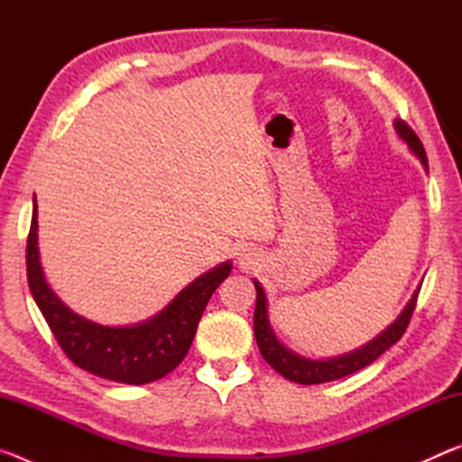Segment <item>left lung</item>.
Returning <instances> with one entry per match:
<instances>
[{"instance_id":"8db88e82","label":"left lung","mask_w":462,"mask_h":462,"mask_svg":"<svg viewBox=\"0 0 462 462\" xmlns=\"http://www.w3.org/2000/svg\"><path fill=\"white\" fill-rule=\"evenodd\" d=\"M393 128L405 144H408L410 151L418 156L421 167L428 171V159L426 151L421 146L420 138L416 136L408 124L402 120L393 122ZM256 287V308H254V338L259 344V350L264 361H267L273 369L279 374H283L285 379L293 383H301V385H318V383H328L346 377V374H353L356 371L365 369L366 365H371L374 358H379L387 348L393 346V344L402 338L405 328L410 324V318L413 314V308H416L418 291L411 293L410 301L405 303L402 314L395 318L393 324H389L385 330L374 336L363 346L350 350L346 355L340 356H330V358H308L293 353L291 348H287L283 342L277 338L275 330L269 322V303H267V293H264L263 285L259 281L253 279Z\"/></svg>"}]
</instances>
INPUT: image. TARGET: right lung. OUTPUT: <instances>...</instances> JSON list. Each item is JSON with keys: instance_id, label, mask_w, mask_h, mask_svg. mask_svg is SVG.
I'll use <instances>...</instances> for the list:
<instances>
[{"instance_id": "right-lung-1", "label": "right lung", "mask_w": 462, "mask_h": 462, "mask_svg": "<svg viewBox=\"0 0 462 462\" xmlns=\"http://www.w3.org/2000/svg\"><path fill=\"white\" fill-rule=\"evenodd\" d=\"M28 285L36 306L49 322L54 338L71 361L101 379L144 385L165 377L189 350L199 318L216 287L230 275L232 263L193 279L159 314L132 326H104L65 306L44 277L38 250V206H32V226L26 246Z\"/></svg>"}]
</instances>
